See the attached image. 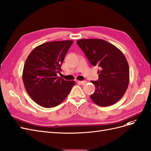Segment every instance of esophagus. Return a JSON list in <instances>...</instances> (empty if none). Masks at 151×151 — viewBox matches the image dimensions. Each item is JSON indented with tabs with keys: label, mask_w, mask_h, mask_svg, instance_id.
I'll list each match as a JSON object with an SVG mask.
<instances>
[{
	"label": "esophagus",
	"mask_w": 151,
	"mask_h": 151,
	"mask_svg": "<svg viewBox=\"0 0 151 151\" xmlns=\"http://www.w3.org/2000/svg\"><path fill=\"white\" fill-rule=\"evenodd\" d=\"M78 83L81 84V85H85L87 83L86 81H78Z\"/></svg>",
	"instance_id": "obj_1"
}]
</instances>
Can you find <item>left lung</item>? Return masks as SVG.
I'll list each match as a JSON object with an SVG mask.
<instances>
[{
  "instance_id": "8db88e82",
  "label": "left lung",
  "mask_w": 151,
  "mask_h": 151,
  "mask_svg": "<svg viewBox=\"0 0 151 151\" xmlns=\"http://www.w3.org/2000/svg\"><path fill=\"white\" fill-rule=\"evenodd\" d=\"M76 43L91 64L100 68L98 81H91L96 87L91 99L102 107L118 102L129 84V67L124 55L113 45L101 39H82Z\"/></svg>"
}]
</instances>
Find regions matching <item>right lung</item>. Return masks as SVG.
Instances as JSON below:
<instances>
[{
    "mask_svg": "<svg viewBox=\"0 0 151 151\" xmlns=\"http://www.w3.org/2000/svg\"><path fill=\"white\" fill-rule=\"evenodd\" d=\"M74 41L45 43L35 48L25 62L22 81L27 93L33 101L44 108L60 104L75 85L57 76Z\"/></svg>",
    "mask_w": 151,
    "mask_h": 151,
    "instance_id": "right-lung-1",
    "label": "right lung"
}]
</instances>
